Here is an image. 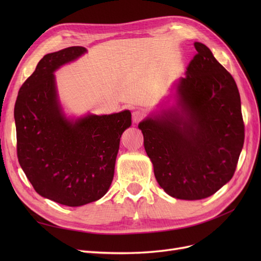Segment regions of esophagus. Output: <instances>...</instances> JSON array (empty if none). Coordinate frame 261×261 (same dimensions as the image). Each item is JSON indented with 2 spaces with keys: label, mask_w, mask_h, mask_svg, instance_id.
<instances>
[{
  "label": "esophagus",
  "mask_w": 261,
  "mask_h": 261,
  "mask_svg": "<svg viewBox=\"0 0 261 261\" xmlns=\"http://www.w3.org/2000/svg\"><path fill=\"white\" fill-rule=\"evenodd\" d=\"M144 117H145V112L141 111V110H137V111L133 112V122L135 124L139 123Z\"/></svg>",
  "instance_id": "34e87169"
}]
</instances>
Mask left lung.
Listing matches in <instances>:
<instances>
[{
    "mask_svg": "<svg viewBox=\"0 0 261 261\" xmlns=\"http://www.w3.org/2000/svg\"><path fill=\"white\" fill-rule=\"evenodd\" d=\"M194 45L197 54L176 86L175 106L138 125L156 181L184 200L207 198L233 177L245 137L234 78L208 46Z\"/></svg>",
    "mask_w": 261,
    "mask_h": 261,
    "instance_id": "8db88e82",
    "label": "left lung"
}]
</instances>
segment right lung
Instances as JSON below:
<instances>
[{
	"instance_id": "add662e5",
	"label": "right lung",
	"mask_w": 261,
	"mask_h": 261,
	"mask_svg": "<svg viewBox=\"0 0 261 261\" xmlns=\"http://www.w3.org/2000/svg\"><path fill=\"white\" fill-rule=\"evenodd\" d=\"M87 52L69 46L44 55L20 87L14 109L17 156L35 191L68 207L96 201L109 191L128 110L68 118L63 112L54 72Z\"/></svg>"
}]
</instances>
